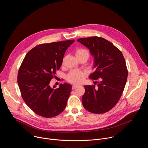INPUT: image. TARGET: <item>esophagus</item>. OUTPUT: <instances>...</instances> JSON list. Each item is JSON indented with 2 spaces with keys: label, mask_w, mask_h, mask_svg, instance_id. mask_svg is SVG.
<instances>
[{
  "label": "esophagus",
  "mask_w": 148,
  "mask_h": 148,
  "mask_svg": "<svg viewBox=\"0 0 148 148\" xmlns=\"http://www.w3.org/2000/svg\"><path fill=\"white\" fill-rule=\"evenodd\" d=\"M78 87L77 85H76V84H74V85L72 86V89L73 90H74L75 88H77Z\"/></svg>",
  "instance_id": "obj_1"
}]
</instances>
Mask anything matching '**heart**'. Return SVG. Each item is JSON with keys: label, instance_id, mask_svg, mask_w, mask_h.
<instances>
[{"label": "heart", "instance_id": "heart-1", "mask_svg": "<svg viewBox=\"0 0 148 148\" xmlns=\"http://www.w3.org/2000/svg\"><path fill=\"white\" fill-rule=\"evenodd\" d=\"M75 54L78 60L86 59V61L90 57V53L87 49L84 47H78L75 51ZM65 61V57L63 58L62 63L64 64ZM86 73L84 71L79 70H72L66 76V79L68 82L73 84L81 83L85 77H86Z\"/></svg>", "mask_w": 148, "mask_h": 148}]
</instances>
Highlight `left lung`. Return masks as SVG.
Listing matches in <instances>:
<instances>
[{
	"instance_id": "8db88e82",
	"label": "left lung",
	"mask_w": 148,
	"mask_h": 148,
	"mask_svg": "<svg viewBox=\"0 0 148 148\" xmlns=\"http://www.w3.org/2000/svg\"><path fill=\"white\" fill-rule=\"evenodd\" d=\"M87 47L94 57L95 71L90 78L95 85L84 86L82 97L86 110L94 114H103L113 108L119 101L128 77V69L122 52L111 42L93 36L77 40Z\"/></svg>"
}]
</instances>
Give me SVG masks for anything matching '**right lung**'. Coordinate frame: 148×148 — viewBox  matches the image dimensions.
<instances>
[{
    "mask_svg": "<svg viewBox=\"0 0 148 148\" xmlns=\"http://www.w3.org/2000/svg\"><path fill=\"white\" fill-rule=\"evenodd\" d=\"M74 42V40H70L36 46L27 53L21 64L17 75L21 95L38 115L54 117L66 107L71 86L61 84L54 89L49 84L60 69L65 52Z\"/></svg>",
    "mask_w": 148,
    "mask_h": 148,
    "instance_id": "obj_1",
    "label": "right lung"
}]
</instances>
